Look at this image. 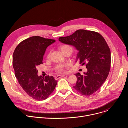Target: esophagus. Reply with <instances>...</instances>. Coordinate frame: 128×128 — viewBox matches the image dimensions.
Returning <instances> with one entry per match:
<instances>
[{
	"mask_svg": "<svg viewBox=\"0 0 128 128\" xmlns=\"http://www.w3.org/2000/svg\"><path fill=\"white\" fill-rule=\"evenodd\" d=\"M65 76V75H59V76H56L55 79L56 80H58V79H59L60 78H61L62 77H64Z\"/></svg>",
	"mask_w": 128,
	"mask_h": 128,
	"instance_id": "1",
	"label": "esophagus"
}]
</instances>
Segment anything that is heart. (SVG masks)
<instances>
[{
  "label": "heart",
  "instance_id": "obj_1",
  "mask_svg": "<svg viewBox=\"0 0 128 128\" xmlns=\"http://www.w3.org/2000/svg\"><path fill=\"white\" fill-rule=\"evenodd\" d=\"M59 49L62 52L63 54H64L65 52H66L67 51H69V50L71 51V52H72V48L68 44H63V45L60 46H59ZM50 52H49L46 54V59H48L50 58ZM65 65L59 64L56 67L55 70L57 72L63 73L65 72Z\"/></svg>",
  "mask_w": 128,
  "mask_h": 128
}]
</instances>
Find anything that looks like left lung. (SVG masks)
<instances>
[{
	"instance_id": "8db88e82",
	"label": "left lung",
	"mask_w": 128,
	"mask_h": 128,
	"mask_svg": "<svg viewBox=\"0 0 128 128\" xmlns=\"http://www.w3.org/2000/svg\"><path fill=\"white\" fill-rule=\"evenodd\" d=\"M59 40L79 50L77 59L88 69L84 75L76 74L78 81L73 87L82 95L94 94L106 80L110 69V50L105 39L98 32L80 29Z\"/></svg>"
}]
</instances>
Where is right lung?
<instances>
[{"mask_svg":"<svg viewBox=\"0 0 128 128\" xmlns=\"http://www.w3.org/2000/svg\"><path fill=\"white\" fill-rule=\"evenodd\" d=\"M56 42L34 36L21 42L12 55V66L18 82L26 93L36 100H44L53 92L57 82L52 76L38 75V66L43 64L46 48Z\"/></svg>","mask_w":128,"mask_h":128,"instance_id":"add662e5","label":"right lung"}]
</instances>
